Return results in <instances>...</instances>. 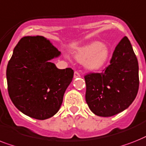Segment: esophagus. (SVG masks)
<instances>
[{"mask_svg": "<svg viewBox=\"0 0 146 146\" xmlns=\"http://www.w3.org/2000/svg\"><path fill=\"white\" fill-rule=\"evenodd\" d=\"M80 77V74H79V72H77V71H75L74 72V78H79Z\"/></svg>", "mask_w": 146, "mask_h": 146, "instance_id": "esophagus-1", "label": "esophagus"}]
</instances>
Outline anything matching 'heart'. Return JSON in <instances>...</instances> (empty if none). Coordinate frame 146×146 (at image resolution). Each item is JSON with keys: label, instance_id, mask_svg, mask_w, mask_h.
Wrapping results in <instances>:
<instances>
[{"label": "heart", "instance_id": "b5f03b06", "mask_svg": "<svg viewBox=\"0 0 146 146\" xmlns=\"http://www.w3.org/2000/svg\"><path fill=\"white\" fill-rule=\"evenodd\" d=\"M110 55L109 49L100 41H94L82 47L76 54V58L80 62L86 61V67L95 70L104 67Z\"/></svg>", "mask_w": 146, "mask_h": 146}]
</instances>
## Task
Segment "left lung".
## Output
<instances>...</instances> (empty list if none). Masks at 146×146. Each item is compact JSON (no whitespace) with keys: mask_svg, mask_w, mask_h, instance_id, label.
<instances>
[{"mask_svg":"<svg viewBox=\"0 0 146 146\" xmlns=\"http://www.w3.org/2000/svg\"><path fill=\"white\" fill-rule=\"evenodd\" d=\"M85 80V100L93 113L110 117L128 108L139 85L138 61L128 38L118 42L103 72L88 73Z\"/></svg>","mask_w":146,"mask_h":146,"instance_id":"8db88e82","label":"left lung"}]
</instances>
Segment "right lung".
<instances>
[{
	"instance_id": "right-lung-1",
	"label": "right lung",
	"mask_w": 146,
	"mask_h": 146,
	"mask_svg": "<svg viewBox=\"0 0 146 146\" xmlns=\"http://www.w3.org/2000/svg\"><path fill=\"white\" fill-rule=\"evenodd\" d=\"M61 52L44 36H24L7 67V88L15 106L26 115L44 120L55 115L72 82L71 68L50 62Z\"/></svg>"
}]
</instances>
